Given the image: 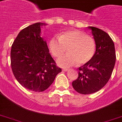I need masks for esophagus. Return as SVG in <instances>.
Here are the masks:
<instances>
[{"label": "esophagus", "instance_id": "obj_1", "mask_svg": "<svg viewBox=\"0 0 122 122\" xmlns=\"http://www.w3.org/2000/svg\"><path fill=\"white\" fill-rule=\"evenodd\" d=\"M69 69H67V68H64L63 69V71H68Z\"/></svg>", "mask_w": 122, "mask_h": 122}]
</instances>
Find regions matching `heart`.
Returning <instances> with one entry per match:
<instances>
[{
	"instance_id": "1",
	"label": "heart",
	"mask_w": 122,
	"mask_h": 122,
	"mask_svg": "<svg viewBox=\"0 0 122 122\" xmlns=\"http://www.w3.org/2000/svg\"><path fill=\"white\" fill-rule=\"evenodd\" d=\"M49 49L54 57H59L67 49L68 54L57 59V65L62 67L71 66L78 63L85 65L91 61L96 52L94 40L77 30L63 31L59 36L49 41Z\"/></svg>"
}]
</instances>
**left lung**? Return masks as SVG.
I'll return each instance as SVG.
<instances>
[{
	"label": "left lung",
	"mask_w": 122,
	"mask_h": 122,
	"mask_svg": "<svg viewBox=\"0 0 122 122\" xmlns=\"http://www.w3.org/2000/svg\"><path fill=\"white\" fill-rule=\"evenodd\" d=\"M96 43L92 59L80 67L78 77L72 82L73 89L81 94L97 92L106 85L115 65L114 43L108 33L97 28L89 26Z\"/></svg>",
	"instance_id": "1"
}]
</instances>
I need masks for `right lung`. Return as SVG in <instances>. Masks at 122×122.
I'll list each match as a JSON object with an SVG mask.
<instances>
[{
    "label": "right lung",
    "instance_id": "1",
    "mask_svg": "<svg viewBox=\"0 0 122 122\" xmlns=\"http://www.w3.org/2000/svg\"><path fill=\"white\" fill-rule=\"evenodd\" d=\"M36 23L20 31L11 47L10 64L13 74L21 85L34 92H42L53 83L61 71L49 53L47 42L41 37Z\"/></svg>",
    "mask_w": 122,
    "mask_h": 122
}]
</instances>
